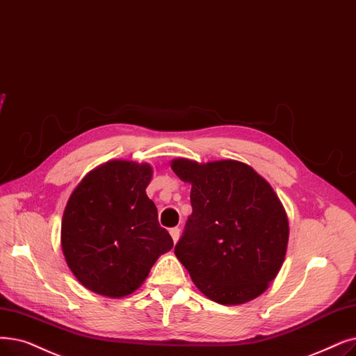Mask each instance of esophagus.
<instances>
[{
    "instance_id": "esophagus-1",
    "label": "esophagus",
    "mask_w": 356,
    "mask_h": 356,
    "mask_svg": "<svg viewBox=\"0 0 356 356\" xmlns=\"http://www.w3.org/2000/svg\"><path fill=\"white\" fill-rule=\"evenodd\" d=\"M170 236H172V238H173V243L176 244V243L179 241V237H180V228L175 227V228L170 229Z\"/></svg>"
}]
</instances>
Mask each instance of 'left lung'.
I'll return each mask as SVG.
<instances>
[{
    "instance_id": "left-lung-1",
    "label": "left lung",
    "mask_w": 356,
    "mask_h": 356,
    "mask_svg": "<svg viewBox=\"0 0 356 356\" xmlns=\"http://www.w3.org/2000/svg\"><path fill=\"white\" fill-rule=\"evenodd\" d=\"M192 184V215L175 254L209 300L237 305L261 296L280 273L289 224L270 184L245 163L175 159Z\"/></svg>"
}]
</instances>
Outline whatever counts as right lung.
Wrapping results in <instances>:
<instances>
[{
	"instance_id": "right-lung-1",
	"label": "right lung",
	"mask_w": 356,
	"mask_h": 356,
	"mask_svg": "<svg viewBox=\"0 0 356 356\" xmlns=\"http://www.w3.org/2000/svg\"><path fill=\"white\" fill-rule=\"evenodd\" d=\"M148 163L111 160L72 191L60 224L67 265L87 289L109 298L140 288L173 240L147 196Z\"/></svg>"
}]
</instances>
